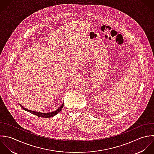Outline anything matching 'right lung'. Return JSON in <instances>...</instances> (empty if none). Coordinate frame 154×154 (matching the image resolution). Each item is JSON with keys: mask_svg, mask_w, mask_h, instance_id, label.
<instances>
[{"mask_svg": "<svg viewBox=\"0 0 154 154\" xmlns=\"http://www.w3.org/2000/svg\"><path fill=\"white\" fill-rule=\"evenodd\" d=\"M20 106L21 107V108H22L23 110H26V111H27V112H30V113H32V114H33V115H36V116H38V117H41V118H51V117H53V116L56 115L58 113H59V112H60V110H61L62 109V108H63V103L62 104V106H61L58 109H57L56 110H55V111H54V112H49V113H41V112L32 111V110H28V109L24 108V107L23 106H22L20 104Z\"/></svg>", "mask_w": 154, "mask_h": 154, "instance_id": "right-lung-1", "label": "right lung"}]
</instances>
